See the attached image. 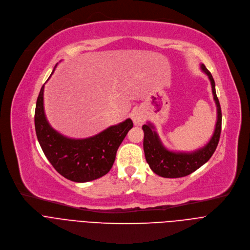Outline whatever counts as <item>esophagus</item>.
<instances>
[{"label":"esophagus","instance_id":"34e87169","mask_svg":"<svg viewBox=\"0 0 250 250\" xmlns=\"http://www.w3.org/2000/svg\"><path fill=\"white\" fill-rule=\"evenodd\" d=\"M132 118H133V122L135 123V125H141L144 123V121H145V115H144V113L141 110L138 109L133 112Z\"/></svg>","mask_w":250,"mask_h":250}]
</instances>
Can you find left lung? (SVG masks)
<instances>
[{
    "label": "left lung",
    "instance_id": "left-lung-1",
    "mask_svg": "<svg viewBox=\"0 0 250 250\" xmlns=\"http://www.w3.org/2000/svg\"><path fill=\"white\" fill-rule=\"evenodd\" d=\"M201 69L211 81L212 91L215 103L217 105V123L215 126L214 134L207 145L193 152H173L166 149L158 134L155 132V126L148 123L144 125V152L147 163L149 164L152 171L157 175L166 178H177L187 176L196 169H199L211 158L220 140L221 126H222V112L220 102L216 94L215 81L212 74L208 71L204 63L201 64Z\"/></svg>",
    "mask_w": 250,
    "mask_h": 250
}]
</instances>
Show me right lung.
<instances>
[{"label":"right lung","mask_w":250,"mask_h":250,"mask_svg":"<svg viewBox=\"0 0 250 250\" xmlns=\"http://www.w3.org/2000/svg\"><path fill=\"white\" fill-rule=\"evenodd\" d=\"M43 90L44 85L37 97L34 124L39 145L50 164L61 175L75 182L91 181L108 173L118 147L134 125L132 120L127 118L90 138H67L52 128L46 120Z\"/></svg>","instance_id":"1"}]
</instances>
